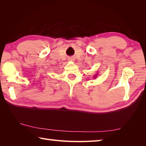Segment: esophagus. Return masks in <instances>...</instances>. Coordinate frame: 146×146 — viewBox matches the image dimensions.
Segmentation results:
<instances>
[{"label":"esophagus","mask_w":146,"mask_h":146,"mask_svg":"<svg viewBox=\"0 0 146 146\" xmlns=\"http://www.w3.org/2000/svg\"><path fill=\"white\" fill-rule=\"evenodd\" d=\"M70 60H73V58H70Z\"/></svg>","instance_id":"34e87169"}]
</instances>
